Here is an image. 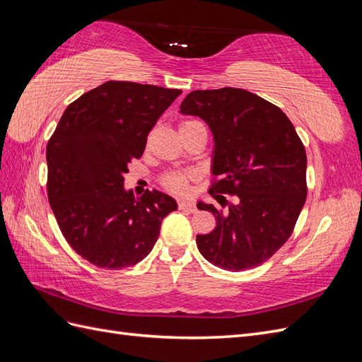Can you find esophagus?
I'll use <instances>...</instances> for the list:
<instances>
[{
	"instance_id": "1",
	"label": "esophagus",
	"mask_w": 362,
	"mask_h": 362,
	"mask_svg": "<svg viewBox=\"0 0 362 362\" xmlns=\"http://www.w3.org/2000/svg\"><path fill=\"white\" fill-rule=\"evenodd\" d=\"M178 206H180V210L189 211V213L196 211V206H194V204H193V202H190V201H180V202H178Z\"/></svg>"
}]
</instances>
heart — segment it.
<instances>
[{"mask_svg":"<svg viewBox=\"0 0 362 362\" xmlns=\"http://www.w3.org/2000/svg\"><path fill=\"white\" fill-rule=\"evenodd\" d=\"M192 124H196V122H190V120L189 122H182L180 129L189 127ZM189 181H190V175L182 173V172H170L168 175H164L161 180L164 187H166L169 192L177 193V194H184L189 192Z\"/></svg>","mask_w":362,"mask_h":362,"instance_id":"heart-1","label":"heart"}]
</instances>
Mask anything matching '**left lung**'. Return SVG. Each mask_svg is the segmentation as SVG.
I'll list each match as a JSON object with an SVG mask.
<instances>
[{
  "label": "left lung",
  "instance_id": "8db88e82",
  "mask_svg": "<svg viewBox=\"0 0 362 362\" xmlns=\"http://www.w3.org/2000/svg\"><path fill=\"white\" fill-rule=\"evenodd\" d=\"M181 113L198 116L214 140L210 194L228 206L198 202L216 216L210 234L196 235L201 255L223 270L267 261L287 242L306 199V154L279 107L235 87L194 90ZM233 196L231 203L223 196Z\"/></svg>",
  "mask_w": 362,
  "mask_h": 362
}]
</instances>
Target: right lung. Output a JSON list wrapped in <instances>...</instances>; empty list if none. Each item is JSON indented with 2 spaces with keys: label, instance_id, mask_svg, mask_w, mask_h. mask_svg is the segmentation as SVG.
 <instances>
[{
  "label": "right lung",
  "instance_id": "add662e5",
  "mask_svg": "<svg viewBox=\"0 0 362 362\" xmlns=\"http://www.w3.org/2000/svg\"><path fill=\"white\" fill-rule=\"evenodd\" d=\"M181 95L152 84L107 81L68 105L47 146L48 201L71 247L96 267L137 264L154 247L163 218L178 208L158 190H125L158 117Z\"/></svg>",
  "mask_w": 362,
  "mask_h": 362
}]
</instances>
